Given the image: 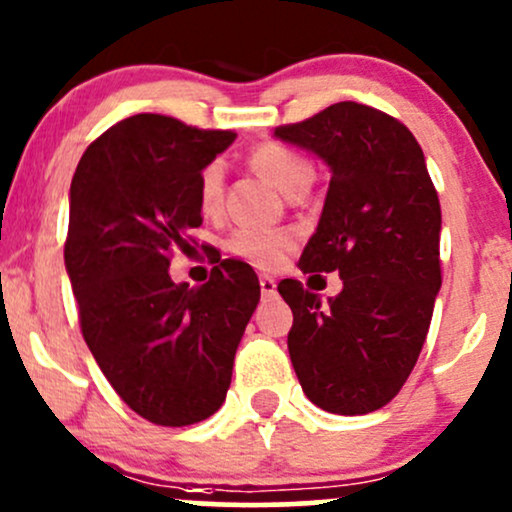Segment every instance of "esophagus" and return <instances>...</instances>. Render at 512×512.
I'll list each match as a JSON object with an SVG mask.
<instances>
[{
  "instance_id": "34e87169",
  "label": "esophagus",
  "mask_w": 512,
  "mask_h": 512,
  "mask_svg": "<svg viewBox=\"0 0 512 512\" xmlns=\"http://www.w3.org/2000/svg\"><path fill=\"white\" fill-rule=\"evenodd\" d=\"M258 285H261V292H263V297H273L275 295V280L271 278V275H261V278H258Z\"/></svg>"
}]
</instances>
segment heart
<instances>
[{
    "mask_svg": "<svg viewBox=\"0 0 512 512\" xmlns=\"http://www.w3.org/2000/svg\"><path fill=\"white\" fill-rule=\"evenodd\" d=\"M249 164L263 181L271 183L287 198L309 188L314 181L312 164L292 152L290 147L275 145V142L256 147L249 154ZM222 198H225V169L220 162H212L198 176L200 210L205 215H215L222 208ZM292 246H295V237L290 232H280V229H239L229 239L232 254L249 261L251 266L266 268V271L278 268Z\"/></svg>",
    "mask_w": 512,
    "mask_h": 512,
    "instance_id": "b5f03b06",
    "label": "heart"
}]
</instances>
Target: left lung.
<instances>
[{
  "instance_id": "obj_1",
  "label": "left lung",
  "mask_w": 512,
  "mask_h": 512,
  "mask_svg": "<svg viewBox=\"0 0 512 512\" xmlns=\"http://www.w3.org/2000/svg\"><path fill=\"white\" fill-rule=\"evenodd\" d=\"M275 137L331 169L300 268L343 280L326 304L300 280H280L292 309V367L319 409L377 411L409 380L442 285L440 200L426 157L404 123L355 101L280 125Z\"/></svg>"
}]
</instances>
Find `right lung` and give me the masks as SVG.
Wrapping results in <instances>:
<instances>
[{
    "mask_svg": "<svg viewBox=\"0 0 512 512\" xmlns=\"http://www.w3.org/2000/svg\"><path fill=\"white\" fill-rule=\"evenodd\" d=\"M234 137L137 113L91 142L74 171L65 266L84 341L120 399L157 426L220 409L261 300L254 268L234 258L200 287L169 275L171 251L203 225L200 171Z\"/></svg>",
    "mask_w": 512,
    "mask_h": 512,
    "instance_id": "1",
    "label": "right lung"
}]
</instances>
